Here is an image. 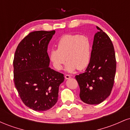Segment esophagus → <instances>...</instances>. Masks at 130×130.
Instances as JSON below:
<instances>
[{
  "label": "esophagus",
  "instance_id": "obj_1",
  "mask_svg": "<svg viewBox=\"0 0 130 130\" xmlns=\"http://www.w3.org/2000/svg\"><path fill=\"white\" fill-rule=\"evenodd\" d=\"M70 77H71V76L69 75V74H66V75L65 76V78L66 79H68Z\"/></svg>",
  "mask_w": 130,
  "mask_h": 130
}]
</instances>
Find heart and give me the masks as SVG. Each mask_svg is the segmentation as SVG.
Segmentation results:
<instances>
[{
	"mask_svg": "<svg viewBox=\"0 0 130 130\" xmlns=\"http://www.w3.org/2000/svg\"><path fill=\"white\" fill-rule=\"evenodd\" d=\"M57 47L50 52V60L56 70L62 69L66 60L65 70L69 73L77 68L84 69L90 63L92 46L86 35H64L58 41Z\"/></svg>",
	"mask_w": 130,
	"mask_h": 130,
	"instance_id": "obj_1",
	"label": "heart"
}]
</instances>
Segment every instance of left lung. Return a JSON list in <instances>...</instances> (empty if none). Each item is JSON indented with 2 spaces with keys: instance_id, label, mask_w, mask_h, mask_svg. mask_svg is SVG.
I'll return each instance as SVG.
<instances>
[{
  "instance_id": "8db88e82",
  "label": "left lung",
  "mask_w": 130,
  "mask_h": 130,
  "mask_svg": "<svg viewBox=\"0 0 130 130\" xmlns=\"http://www.w3.org/2000/svg\"><path fill=\"white\" fill-rule=\"evenodd\" d=\"M94 35L90 63L83 73L75 76L80 88V100L98 104L111 94L116 71L114 46L109 36L98 27Z\"/></svg>"
}]
</instances>
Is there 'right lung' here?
Instances as JSON below:
<instances>
[{"label":"right lung","mask_w":130,"mask_h":130,"mask_svg":"<svg viewBox=\"0 0 130 130\" xmlns=\"http://www.w3.org/2000/svg\"><path fill=\"white\" fill-rule=\"evenodd\" d=\"M56 31H35L19 43L14 54V81L21 99L36 111L56 104L63 74L50 68L47 46Z\"/></svg>","instance_id":"right-lung-1"}]
</instances>
